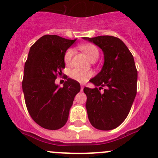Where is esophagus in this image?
<instances>
[{"mask_svg": "<svg viewBox=\"0 0 158 158\" xmlns=\"http://www.w3.org/2000/svg\"><path fill=\"white\" fill-rule=\"evenodd\" d=\"M82 90H83V85H81V91H82Z\"/></svg>", "mask_w": 158, "mask_h": 158, "instance_id": "obj_1", "label": "esophagus"}]
</instances>
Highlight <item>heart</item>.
<instances>
[{"mask_svg": "<svg viewBox=\"0 0 158 158\" xmlns=\"http://www.w3.org/2000/svg\"><path fill=\"white\" fill-rule=\"evenodd\" d=\"M81 50L88 56L91 61L96 60L99 56V51L96 46L93 44H85L81 46ZM74 50L73 49H69L66 52L64 55V62L66 65H69L72 62ZM92 76V73L91 71H83L79 69H73L70 70L69 76L74 80L79 82H84L89 79Z\"/></svg>", "mask_w": 158, "mask_h": 158, "instance_id": "b5f03b06", "label": "heart"}]
</instances>
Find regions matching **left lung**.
Instances as JSON below:
<instances>
[{
	"mask_svg": "<svg viewBox=\"0 0 158 158\" xmlns=\"http://www.w3.org/2000/svg\"><path fill=\"white\" fill-rule=\"evenodd\" d=\"M102 49L104 65L85 87L89 120L94 128L109 131L118 127L128 116L137 93L138 71L131 52L123 41L112 36L83 37ZM105 87L104 92L100 90Z\"/></svg>",
	"mask_w": 158,
	"mask_h": 158,
	"instance_id": "obj_1",
	"label": "left lung"
}]
</instances>
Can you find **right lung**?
<instances>
[{"label":"right lung","mask_w":158,"mask_h":158,"mask_svg":"<svg viewBox=\"0 0 158 158\" xmlns=\"http://www.w3.org/2000/svg\"><path fill=\"white\" fill-rule=\"evenodd\" d=\"M76 40L44 35L30 49L22 89L30 115L44 128L57 130L66 125L75 96L80 91L79 82L70 78L63 87L55 84L65 68V53Z\"/></svg>","instance_id":"1"}]
</instances>
